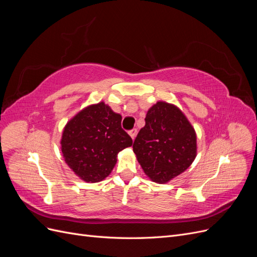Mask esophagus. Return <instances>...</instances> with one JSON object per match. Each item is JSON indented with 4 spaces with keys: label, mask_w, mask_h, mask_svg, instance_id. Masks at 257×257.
Here are the masks:
<instances>
[{
    "label": "esophagus",
    "mask_w": 257,
    "mask_h": 257,
    "mask_svg": "<svg viewBox=\"0 0 257 257\" xmlns=\"http://www.w3.org/2000/svg\"><path fill=\"white\" fill-rule=\"evenodd\" d=\"M128 135L132 137V139H134L136 137V135H137V130L133 128V130L128 131Z\"/></svg>",
    "instance_id": "34e87169"
}]
</instances>
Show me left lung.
Listing matches in <instances>:
<instances>
[{
    "mask_svg": "<svg viewBox=\"0 0 257 257\" xmlns=\"http://www.w3.org/2000/svg\"><path fill=\"white\" fill-rule=\"evenodd\" d=\"M133 151L152 181L166 183L188 169L196 158V133L179 108L158 102L146 115Z\"/></svg>",
    "mask_w": 257,
    "mask_h": 257,
    "instance_id": "1",
    "label": "left lung"
}]
</instances>
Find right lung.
<instances>
[{
    "mask_svg": "<svg viewBox=\"0 0 257 257\" xmlns=\"http://www.w3.org/2000/svg\"><path fill=\"white\" fill-rule=\"evenodd\" d=\"M121 120V114L100 102L85 107L67 122L61 150L66 164L83 181L104 180L113 169L118 153L133 145Z\"/></svg>",
    "mask_w": 257,
    "mask_h": 257,
    "instance_id": "right-lung-1",
    "label": "right lung"
}]
</instances>
